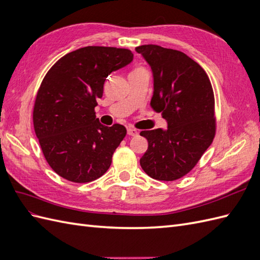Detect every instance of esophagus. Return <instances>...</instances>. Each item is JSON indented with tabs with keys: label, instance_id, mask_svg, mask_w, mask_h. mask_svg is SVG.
Wrapping results in <instances>:
<instances>
[{
	"label": "esophagus",
	"instance_id": "esophagus-1",
	"mask_svg": "<svg viewBox=\"0 0 260 260\" xmlns=\"http://www.w3.org/2000/svg\"><path fill=\"white\" fill-rule=\"evenodd\" d=\"M127 132H128V135H129V136H132V137H136V136H138V135H139L138 130L133 129V128H128V129H127Z\"/></svg>",
	"mask_w": 260,
	"mask_h": 260
}]
</instances>
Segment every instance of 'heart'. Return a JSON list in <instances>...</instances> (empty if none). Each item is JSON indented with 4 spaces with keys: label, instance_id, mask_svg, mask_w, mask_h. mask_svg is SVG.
<instances>
[{
    "label": "heart",
    "instance_id": "b5f03b06",
    "mask_svg": "<svg viewBox=\"0 0 260 260\" xmlns=\"http://www.w3.org/2000/svg\"><path fill=\"white\" fill-rule=\"evenodd\" d=\"M139 69H142V68H138V69H136V70H139Z\"/></svg>",
    "mask_w": 260,
    "mask_h": 260
}]
</instances>
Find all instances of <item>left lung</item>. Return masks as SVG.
Returning a JSON list of instances; mask_svg holds the SVG:
<instances>
[{
	"label": "left lung",
	"instance_id": "obj_1",
	"mask_svg": "<svg viewBox=\"0 0 260 260\" xmlns=\"http://www.w3.org/2000/svg\"><path fill=\"white\" fill-rule=\"evenodd\" d=\"M153 73L151 106L167 129L145 130L148 147L140 159L156 180L174 181L190 172L215 138V99L207 74L186 54L145 44L136 48Z\"/></svg>",
	"mask_w": 260,
	"mask_h": 260
}]
</instances>
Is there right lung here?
<instances>
[{"label": "right lung", "instance_id": "1", "mask_svg": "<svg viewBox=\"0 0 260 260\" xmlns=\"http://www.w3.org/2000/svg\"><path fill=\"white\" fill-rule=\"evenodd\" d=\"M127 49L85 46L66 54L45 75L34 108V127L51 168L77 183L91 182L111 167L127 135L122 124L106 127L95 116L109 74L132 61Z\"/></svg>", "mask_w": 260, "mask_h": 260}]
</instances>
